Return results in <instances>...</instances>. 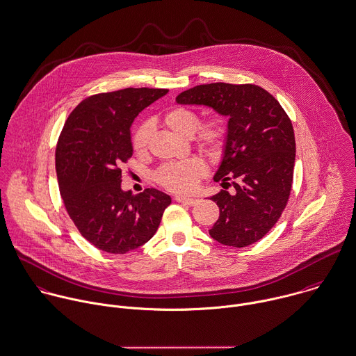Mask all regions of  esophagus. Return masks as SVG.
Returning <instances> with one entry per match:
<instances>
[{
    "label": "esophagus",
    "instance_id": "1",
    "mask_svg": "<svg viewBox=\"0 0 356 356\" xmlns=\"http://www.w3.org/2000/svg\"><path fill=\"white\" fill-rule=\"evenodd\" d=\"M175 200L178 203H182V204H188V206H196L199 203V199H193V197H184V196H177Z\"/></svg>",
    "mask_w": 356,
    "mask_h": 356
}]
</instances>
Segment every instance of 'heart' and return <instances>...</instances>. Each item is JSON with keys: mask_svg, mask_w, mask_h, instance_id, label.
<instances>
[{"mask_svg": "<svg viewBox=\"0 0 356 356\" xmlns=\"http://www.w3.org/2000/svg\"><path fill=\"white\" fill-rule=\"evenodd\" d=\"M163 124L181 138H195L196 146L207 153H217L222 147L225 139V127L220 119H210L199 125V115L184 106H174L164 112ZM152 138L150 122L140 124L132 135V149L135 154L145 156ZM204 174V165L199 160H186L164 165L159 174L157 181L165 189L177 193L192 192L197 181Z\"/></svg>", "mask_w": 356, "mask_h": 356, "instance_id": "obj_1", "label": "heart"}]
</instances>
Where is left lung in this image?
<instances>
[{"instance_id":"1","label":"left lung","mask_w":356,"mask_h":356,"mask_svg":"<svg viewBox=\"0 0 356 356\" xmlns=\"http://www.w3.org/2000/svg\"><path fill=\"white\" fill-rule=\"evenodd\" d=\"M175 101L228 118L214 181L222 188L231 181L235 192L210 197L220 207L210 236L232 247L258 241L277 222L291 191L296 138L289 116L269 92L252 84L197 86Z\"/></svg>"}]
</instances>
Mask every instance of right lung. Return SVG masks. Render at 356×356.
<instances>
[{"mask_svg":"<svg viewBox=\"0 0 356 356\" xmlns=\"http://www.w3.org/2000/svg\"><path fill=\"white\" fill-rule=\"evenodd\" d=\"M168 90L124 88L92 95L66 120L56 146V174L65 207L97 248L125 254L156 234L171 197L157 189L138 196L121 189L120 165L132 156L135 118Z\"/></svg>","mask_w":356,"mask_h":356,"instance_id":"1","label":"right lung"}]
</instances>
